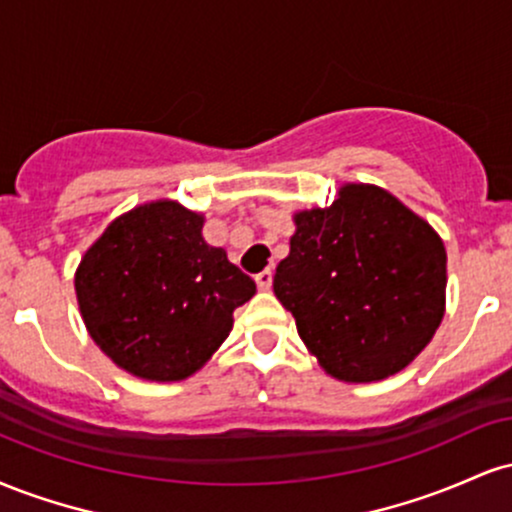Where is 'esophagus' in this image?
<instances>
[{
  "label": "esophagus",
  "instance_id": "34e87169",
  "mask_svg": "<svg viewBox=\"0 0 512 512\" xmlns=\"http://www.w3.org/2000/svg\"><path fill=\"white\" fill-rule=\"evenodd\" d=\"M255 281H257V286H260L262 291L272 289V269H264V272L255 276Z\"/></svg>",
  "mask_w": 512,
  "mask_h": 512
}]
</instances>
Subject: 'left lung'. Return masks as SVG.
I'll use <instances>...</instances> for the list:
<instances>
[{"mask_svg":"<svg viewBox=\"0 0 512 512\" xmlns=\"http://www.w3.org/2000/svg\"><path fill=\"white\" fill-rule=\"evenodd\" d=\"M274 293L332 378L373 383L407 368L445 313V245L375 185H344L330 207L293 216Z\"/></svg>","mask_w":512,"mask_h":512,"instance_id":"left-lung-1","label":"left lung"}]
</instances>
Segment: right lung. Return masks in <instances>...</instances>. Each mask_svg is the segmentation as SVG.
<instances>
[{"label": "right lung", "mask_w": 512, "mask_h": 512, "mask_svg": "<svg viewBox=\"0 0 512 512\" xmlns=\"http://www.w3.org/2000/svg\"><path fill=\"white\" fill-rule=\"evenodd\" d=\"M202 226V214L158 199L117 216L81 257L74 289L86 330L137 378H190L255 296V281L211 248Z\"/></svg>", "instance_id": "add662e5"}]
</instances>
